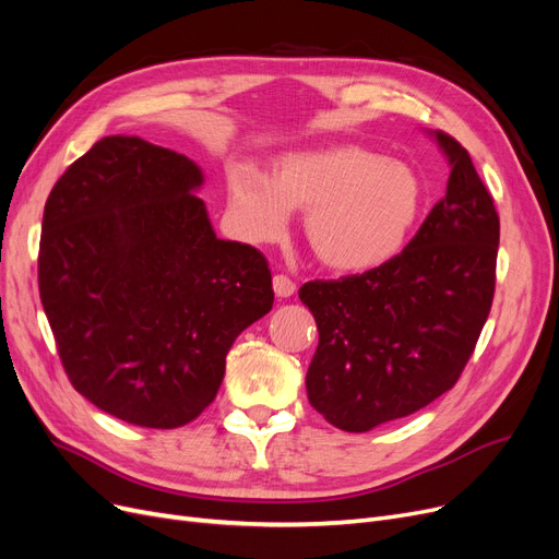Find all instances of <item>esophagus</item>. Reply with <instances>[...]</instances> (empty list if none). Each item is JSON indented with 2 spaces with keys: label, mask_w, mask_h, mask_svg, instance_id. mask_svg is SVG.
<instances>
[{
  "label": "esophagus",
  "mask_w": 559,
  "mask_h": 559,
  "mask_svg": "<svg viewBox=\"0 0 559 559\" xmlns=\"http://www.w3.org/2000/svg\"><path fill=\"white\" fill-rule=\"evenodd\" d=\"M272 283H274V293H276V297L287 299V297H293V295L297 293V285H295V281L289 278V276H285V274H276Z\"/></svg>",
  "instance_id": "34e87169"
}]
</instances>
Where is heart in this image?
<instances>
[{
  "mask_svg": "<svg viewBox=\"0 0 559 559\" xmlns=\"http://www.w3.org/2000/svg\"><path fill=\"white\" fill-rule=\"evenodd\" d=\"M228 193L233 219L251 241L281 237L289 210H304L312 253L337 272H366L393 260L425 203L414 168L358 145L289 153L272 178L235 166Z\"/></svg>",
  "mask_w": 559,
  "mask_h": 559,
  "instance_id": "b5f03b06",
  "label": "heart"
}]
</instances>
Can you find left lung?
Returning <instances> with one entry per match:
<instances>
[{
  "label": "left lung",
  "instance_id": "obj_1",
  "mask_svg": "<svg viewBox=\"0 0 559 559\" xmlns=\"http://www.w3.org/2000/svg\"><path fill=\"white\" fill-rule=\"evenodd\" d=\"M436 141L452 166L445 197L404 251L362 274L299 287L320 331L308 400L343 431H370L448 393L489 318L500 241L493 197L464 145L445 132Z\"/></svg>",
  "mask_w": 559,
  "mask_h": 559
}]
</instances>
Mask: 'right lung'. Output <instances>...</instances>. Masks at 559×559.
<instances>
[{
  "instance_id": "right-lung-1",
  "label": "right lung",
  "mask_w": 559,
  "mask_h": 559,
  "mask_svg": "<svg viewBox=\"0 0 559 559\" xmlns=\"http://www.w3.org/2000/svg\"><path fill=\"white\" fill-rule=\"evenodd\" d=\"M201 168L139 136H105L45 203L40 301L61 366L109 416L176 429L212 404L235 337L272 310L266 258L219 239Z\"/></svg>"
}]
</instances>
